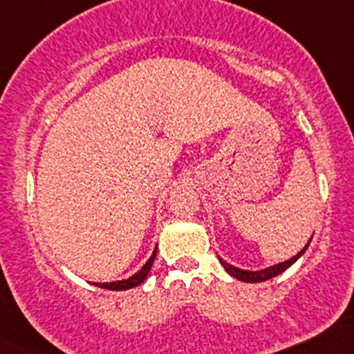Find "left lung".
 Listing matches in <instances>:
<instances>
[{"instance_id":"left-lung-1","label":"left lung","mask_w":354,"mask_h":354,"mask_svg":"<svg viewBox=\"0 0 354 354\" xmlns=\"http://www.w3.org/2000/svg\"><path fill=\"white\" fill-rule=\"evenodd\" d=\"M309 243H310V239H309V242L306 243V247L302 248L297 255H294L292 259L286 260V262H281V263H275V266L266 267V269H260V270H243V269H239V267L232 266V263L225 262L221 257H218V260H220L221 266H223V269L227 270L232 277L239 279V281H242V282H248V284H257V282H263V281H269V279H272V277H277L279 274H282V272L289 269L292 263L297 262V259H301L302 255H304V252L308 250Z\"/></svg>"}]
</instances>
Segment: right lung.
I'll list each match as a JSON object with an SVG mask.
<instances>
[{
  "mask_svg": "<svg viewBox=\"0 0 354 354\" xmlns=\"http://www.w3.org/2000/svg\"><path fill=\"white\" fill-rule=\"evenodd\" d=\"M156 252H158V247H154L153 254H151V257L147 259L145 266L141 267V270L136 272V274L131 275L129 279H122V281H115V282H94V286L102 287V289H109V290H127V289H133V287H138L139 284H142V282L146 281L147 274H149L151 267H153L154 259H156Z\"/></svg>",
  "mask_w": 354,
  "mask_h": 354,
  "instance_id": "obj_1",
  "label": "right lung"
}]
</instances>
